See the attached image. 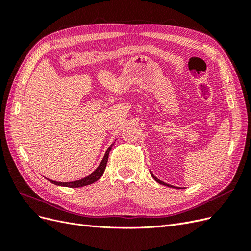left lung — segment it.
Segmentation results:
<instances>
[{
  "mask_svg": "<svg viewBox=\"0 0 251 251\" xmlns=\"http://www.w3.org/2000/svg\"><path fill=\"white\" fill-rule=\"evenodd\" d=\"M150 173H151V176L153 177V179L156 181V182H158L159 184H161V185H164V186H168V187H172V188H176V189H180V187H177V186H174V185H171V184H168V183H165V182H163V181H161V180H159L155 175L151 173V171H150Z\"/></svg>",
  "mask_w": 251,
  "mask_h": 251,
  "instance_id": "8db88e82",
  "label": "left lung"
}]
</instances>
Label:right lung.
<instances>
[{"label":"right lung","instance_id":"obj_1","mask_svg":"<svg viewBox=\"0 0 251 251\" xmlns=\"http://www.w3.org/2000/svg\"><path fill=\"white\" fill-rule=\"evenodd\" d=\"M114 143H115V142H113L111 146L108 148V150L105 151V154L102 158L101 162L100 163V165L97 166V169L93 173H91L90 175H88L87 177L82 178L80 180L71 181V182H57V181H53V180H50V179H48V180L53 184L58 185V186H65V187H82V186H86V185H90V184L94 183V182H96L97 180L100 179L105 168H107L109 154H110V151L112 150V147L114 146Z\"/></svg>","mask_w":251,"mask_h":251}]
</instances>
